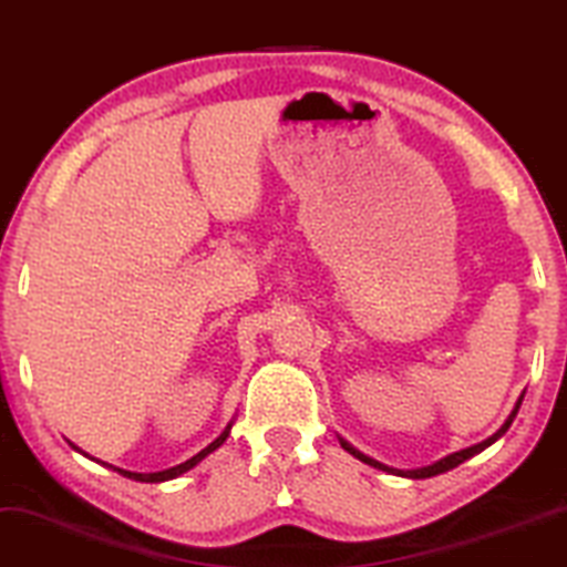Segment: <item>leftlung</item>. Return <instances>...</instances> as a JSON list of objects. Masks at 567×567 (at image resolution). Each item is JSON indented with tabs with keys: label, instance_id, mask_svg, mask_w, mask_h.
Instances as JSON below:
<instances>
[{
	"label": "left lung",
	"instance_id": "1",
	"mask_svg": "<svg viewBox=\"0 0 567 567\" xmlns=\"http://www.w3.org/2000/svg\"><path fill=\"white\" fill-rule=\"evenodd\" d=\"M520 403H523V395L518 398V403H515V408L511 411V415H507L505 419V424L497 429V432H494L492 436H486L484 442H478V444H474V447H465V450H461V453H453V455H447V457H442V461H436V463H432V465H424V468H411V471H400V468H390V465H384V463H379V461H374V457H369V455H363L361 450H355L353 444H350L348 440H342V436H337V440H340V444H342V450H348L350 455L353 457H358V461H363V463H369V465H374V468H379V471H386V474H395V476H405V478H429V476H436V474H444V471H450V468H457V465H461L463 461H468V457H474V455H478L482 453V450H486L489 447V444H494L499 440V436H503L507 429H511V424H513V419L515 415H518V408H520Z\"/></svg>",
	"mask_w": 567,
	"mask_h": 567
}]
</instances>
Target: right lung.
Returning a JSON list of instances; mask_svg holds the SVG:
<instances>
[{"label":"right lung","instance_id":"obj_1","mask_svg":"<svg viewBox=\"0 0 567 567\" xmlns=\"http://www.w3.org/2000/svg\"><path fill=\"white\" fill-rule=\"evenodd\" d=\"M230 429H233V421H230V424L225 426V432H221V434L217 436V440H214L212 444H206V447L200 450V453L193 455L190 461H185V463H181V465H172V468H167V471H156V474H135V471L114 468V465H110V463H104V465H110V468H112V471H117V474H123V476H127V478H133V482H146V484H159V482H169V478H177V476H183L185 471H190L193 465H198L200 461H204L206 455H212L214 450L221 447V444H225L227 436H230ZM70 444H73V442H70ZM73 450H78V453H83V450H81V447H75V444H73ZM83 455H85V453H83ZM99 463H102V461H99Z\"/></svg>","mask_w":567,"mask_h":567}]
</instances>
